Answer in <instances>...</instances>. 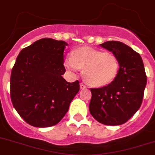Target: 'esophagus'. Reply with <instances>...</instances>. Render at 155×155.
<instances>
[{
    "label": "esophagus",
    "mask_w": 155,
    "mask_h": 155,
    "mask_svg": "<svg viewBox=\"0 0 155 155\" xmlns=\"http://www.w3.org/2000/svg\"><path fill=\"white\" fill-rule=\"evenodd\" d=\"M80 87H81V89H84V88H86L87 87L85 86V85L84 84L81 83V84H80Z\"/></svg>",
    "instance_id": "obj_1"
}]
</instances>
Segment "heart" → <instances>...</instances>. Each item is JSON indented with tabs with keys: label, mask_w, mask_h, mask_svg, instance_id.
Instances as JSON below:
<instances>
[{
	"label": "heart",
	"mask_w": 155,
	"mask_h": 155,
	"mask_svg": "<svg viewBox=\"0 0 155 155\" xmlns=\"http://www.w3.org/2000/svg\"><path fill=\"white\" fill-rule=\"evenodd\" d=\"M64 67L71 73L83 68L82 76L89 85L96 87L106 86L116 78L119 64L112 53L90 47H81L73 51L64 61Z\"/></svg>",
	"instance_id": "obj_1"
}]
</instances>
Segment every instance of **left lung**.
I'll list each match as a JSON object with an SVG mask.
<instances>
[{"mask_svg":"<svg viewBox=\"0 0 155 155\" xmlns=\"http://www.w3.org/2000/svg\"><path fill=\"white\" fill-rule=\"evenodd\" d=\"M101 46L117 58L119 69L110 84L91 89L90 113L99 123L119 126L138 111L142 102L147 77L140 54L126 44L108 41Z\"/></svg>","mask_w":155,"mask_h":155,"instance_id":"obj_1","label":"left lung"}]
</instances>
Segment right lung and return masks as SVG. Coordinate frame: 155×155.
Masks as SVG:
<instances>
[{"mask_svg": "<svg viewBox=\"0 0 155 155\" xmlns=\"http://www.w3.org/2000/svg\"><path fill=\"white\" fill-rule=\"evenodd\" d=\"M64 41L43 38L21 50L10 76L14 107L29 125L45 128L61 120L78 93V81L69 83L65 72Z\"/></svg>", "mask_w": 155, "mask_h": 155, "instance_id": "right-lung-1", "label": "right lung"}]
</instances>
